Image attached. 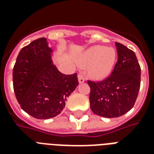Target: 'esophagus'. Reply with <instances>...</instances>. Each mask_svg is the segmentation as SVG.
Listing matches in <instances>:
<instances>
[{
    "mask_svg": "<svg viewBox=\"0 0 154 154\" xmlns=\"http://www.w3.org/2000/svg\"><path fill=\"white\" fill-rule=\"evenodd\" d=\"M78 79H79V84H82V83H84V80H85L84 75H83L82 73H79V74Z\"/></svg>",
    "mask_w": 154,
    "mask_h": 154,
    "instance_id": "34e87169",
    "label": "esophagus"
}]
</instances>
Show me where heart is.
<instances>
[{"mask_svg":"<svg viewBox=\"0 0 154 154\" xmlns=\"http://www.w3.org/2000/svg\"><path fill=\"white\" fill-rule=\"evenodd\" d=\"M116 58L117 53L114 48L95 45L79 57L78 63L82 67L88 66L89 75L96 80H100L110 75Z\"/></svg>","mask_w":154,"mask_h":154,"instance_id":"obj_1","label":"heart"}]
</instances>
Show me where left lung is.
Wrapping results in <instances>:
<instances>
[{
  "label": "left lung",
  "mask_w": 154,
  "mask_h": 154,
  "mask_svg": "<svg viewBox=\"0 0 154 154\" xmlns=\"http://www.w3.org/2000/svg\"><path fill=\"white\" fill-rule=\"evenodd\" d=\"M114 70L100 82L88 80L90 87V107L97 115L117 118L132 109L140 87V66L133 51L120 43Z\"/></svg>",
  "instance_id": "8db88e82"
}]
</instances>
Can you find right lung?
<instances>
[{
  "mask_svg": "<svg viewBox=\"0 0 154 154\" xmlns=\"http://www.w3.org/2000/svg\"><path fill=\"white\" fill-rule=\"evenodd\" d=\"M52 53L45 38L37 39L21 49L13 70L14 90L21 108L38 119L58 115L79 85L76 73L64 75L53 64Z\"/></svg>",
  "mask_w": 154,
  "mask_h": 154,
  "instance_id": "right-lung-1",
  "label": "right lung"
}]
</instances>
